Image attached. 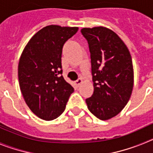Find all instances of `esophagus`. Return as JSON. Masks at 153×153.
Wrapping results in <instances>:
<instances>
[{
    "label": "esophagus",
    "instance_id": "1",
    "mask_svg": "<svg viewBox=\"0 0 153 153\" xmlns=\"http://www.w3.org/2000/svg\"><path fill=\"white\" fill-rule=\"evenodd\" d=\"M82 83H83V79H81V78H78V79L75 81V84L76 86H79Z\"/></svg>",
    "mask_w": 153,
    "mask_h": 153
}]
</instances>
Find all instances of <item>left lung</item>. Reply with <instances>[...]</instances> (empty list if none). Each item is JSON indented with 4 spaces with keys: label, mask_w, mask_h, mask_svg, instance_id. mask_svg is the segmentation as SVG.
Instances as JSON below:
<instances>
[{
    "label": "left lung",
    "mask_w": 153,
    "mask_h": 153,
    "mask_svg": "<svg viewBox=\"0 0 153 153\" xmlns=\"http://www.w3.org/2000/svg\"><path fill=\"white\" fill-rule=\"evenodd\" d=\"M80 31L88 43L94 87L92 97L86 100L87 107L100 120H109L121 112L132 94V57L111 30L97 27Z\"/></svg>",
    "instance_id": "left-lung-1"
}]
</instances>
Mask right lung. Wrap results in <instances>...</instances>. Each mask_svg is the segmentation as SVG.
Segmentation results:
<instances>
[{"mask_svg":"<svg viewBox=\"0 0 153 153\" xmlns=\"http://www.w3.org/2000/svg\"><path fill=\"white\" fill-rule=\"evenodd\" d=\"M78 27L50 25L32 36L18 65L20 88L28 107L44 120L64 111L74 89L63 79L61 56L64 44Z\"/></svg>","mask_w":153,"mask_h":153,"instance_id":"obj_1","label":"right lung"}]
</instances>
